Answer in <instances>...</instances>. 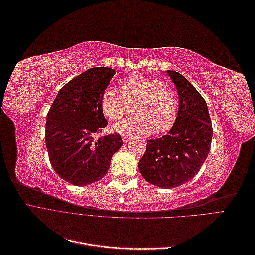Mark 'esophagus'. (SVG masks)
<instances>
[{"label": "esophagus", "instance_id": "obj_1", "mask_svg": "<svg viewBox=\"0 0 255 255\" xmlns=\"http://www.w3.org/2000/svg\"><path fill=\"white\" fill-rule=\"evenodd\" d=\"M122 140L125 141V142H129L130 140H133V138L130 137V136H127V135H125V136H122Z\"/></svg>", "mask_w": 255, "mask_h": 255}]
</instances>
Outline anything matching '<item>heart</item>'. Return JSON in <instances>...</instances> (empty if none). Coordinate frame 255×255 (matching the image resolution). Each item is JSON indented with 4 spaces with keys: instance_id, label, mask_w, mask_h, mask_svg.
I'll return each instance as SVG.
<instances>
[{
    "instance_id": "heart-1",
    "label": "heart",
    "mask_w": 255,
    "mask_h": 255,
    "mask_svg": "<svg viewBox=\"0 0 255 255\" xmlns=\"http://www.w3.org/2000/svg\"><path fill=\"white\" fill-rule=\"evenodd\" d=\"M122 96L106 89L100 100V107L106 118L120 120L134 105L133 117L116 123V132L126 135L163 134L170 129L177 116L176 92L163 80L130 73L122 81Z\"/></svg>"
}]
</instances>
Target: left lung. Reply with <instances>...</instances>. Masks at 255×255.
I'll use <instances>...</instances> for the list:
<instances>
[{
	"mask_svg": "<svg viewBox=\"0 0 255 255\" xmlns=\"http://www.w3.org/2000/svg\"><path fill=\"white\" fill-rule=\"evenodd\" d=\"M179 94V112L168 135L146 140L139 160L145 181L170 189L191 180L211 150L213 128L205 100L186 78L167 70Z\"/></svg>",
	"mask_w": 255,
	"mask_h": 255,
	"instance_id": "obj_1",
	"label": "left lung"
}]
</instances>
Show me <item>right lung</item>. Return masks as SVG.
<instances>
[{
    "label": "right lung",
    "mask_w": 255,
    "mask_h": 255,
    "mask_svg": "<svg viewBox=\"0 0 255 255\" xmlns=\"http://www.w3.org/2000/svg\"><path fill=\"white\" fill-rule=\"evenodd\" d=\"M97 67L75 76L61 88L47 115L45 144L55 172L75 186H86L106 174L123 144L117 133L96 138L107 121L100 100L115 75Z\"/></svg>",
    "instance_id": "obj_1"
}]
</instances>
